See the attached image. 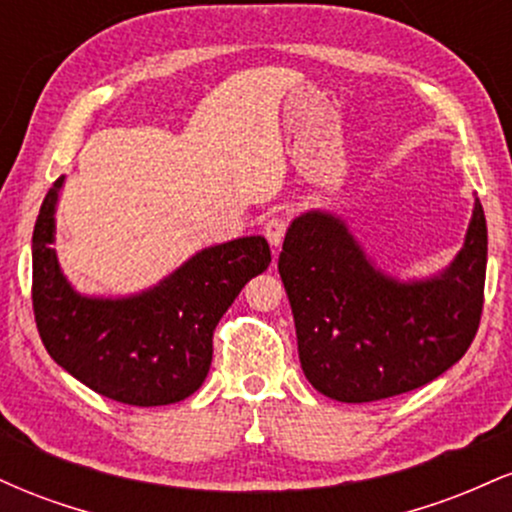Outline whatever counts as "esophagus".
I'll use <instances>...</instances> for the list:
<instances>
[{
    "mask_svg": "<svg viewBox=\"0 0 512 512\" xmlns=\"http://www.w3.org/2000/svg\"><path fill=\"white\" fill-rule=\"evenodd\" d=\"M286 228H289V221L284 216H272V219L264 221V236H267L272 248H279L281 240L286 236Z\"/></svg>",
    "mask_w": 512,
    "mask_h": 512,
    "instance_id": "esophagus-1",
    "label": "esophagus"
}]
</instances>
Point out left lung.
I'll return each mask as SVG.
<instances>
[{
	"mask_svg": "<svg viewBox=\"0 0 512 512\" xmlns=\"http://www.w3.org/2000/svg\"><path fill=\"white\" fill-rule=\"evenodd\" d=\"M486 245L474 199L455 260L428 279L399 281L370 262L339 216L293 219L279 274L308 383L337 402L363 404L404 395L455 366L479 330Z\"/></svg>",
	"mask_w": 512,
	"mask_h": 512,
	"instance_id": "8db88e82",
	"label": "left lung"
}]
</instances>
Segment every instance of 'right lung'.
<instances>
[{
  "label": "right lung",
  "instance_id": "add662e5",
  "mask_svg": "<svg viewBox=\"0 0 512 512\" xmlns=\"http://www.w3.org/2000/svg\"><path fill=\"white\" fill-rule=\"evenodd\" d=\"M62 182L45 195L33 231V313L45 349L79 383L115 402L161 407L190 397L209 373L223 313L272 262L267 240L211 245L134 296H81L52 248Z\"/></svg>",
  "mask_w": 512,
  "mask_h": 512
}]
</instances>
